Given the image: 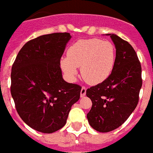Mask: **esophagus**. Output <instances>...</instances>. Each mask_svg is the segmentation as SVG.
I'll return each mask as SVG.
<instances>
[{
  "label": "esophagus",
  "instance_id": "obj_1",
  "mask_svg": "<svg viewBox=\"0 0 153 153\" xmlns=\"http://www.w3.org/2000/svg\"><path fill=\"white\" fill-rule=\"evenodd\" d=\"M85 93H86V88H85V86H82V89H81V92H80L81 97H82L85 96Z\"/></svg>",
  "mask_w": 153,
  "mask_h": 153
}]
</instances>
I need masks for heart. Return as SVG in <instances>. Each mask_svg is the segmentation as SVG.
Segmentation results:
<instances>
[{"label": "heart", "instance_id": "obj_1", "mask_svg": "<svg viewBox=\"0 0 153 153\" xmlns=\"http://www.w3.org/2000/svg\"><path fill=\"white\" fill-rule=\"evenodd\" d=\"M67 56L60 59V67L69 80H75L77 68L81 67L85 82L97 85L111 74L115 62V48L109 41L81 39L68 48Z\"/></svg>", "mask_w": 153, "mask_h": 153}]
</instances>
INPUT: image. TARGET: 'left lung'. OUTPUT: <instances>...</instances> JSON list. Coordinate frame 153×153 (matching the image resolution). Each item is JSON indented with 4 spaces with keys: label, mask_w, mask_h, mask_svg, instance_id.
I'll return each mask as SVG.
<instances>
[{
    "label": "left lung",
    "mask_w": 153,
    "mask_h": 153,
    "mask_svg": "<svg viewBox=\"0 0 153 153\" xmlns=\"http://www.w3.org/2000/svg\"><path fill=\"white\" fill-rule=\"evenodd\" d=\"M116 48L114 68L108 78L86 90L92 100L87 114L89 125L99 132H109L120 126L138 104L142 85L141 66L128 42L108 33Z\"/></svg>",
    "instance_id": "obj_1"
}]
</instances>
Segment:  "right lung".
Segmentation results:
<instances>
[{"label":"right lung","instance_id":"add662e5","mask_svg":"<svg viewBox=\"0 0 153 153\" xmlns=\"http://www.w3.org/2000/svg\"><path fill=\"white\" fill-rule=\"evenodd\" d=\"M69 33H53L27 42L12 64L11 94L19 115L31 128L51 134L66 124L82 86L63 79L60 59Z\"/></svg>","mask_w":153,"mask_h":153}]
</instances>
